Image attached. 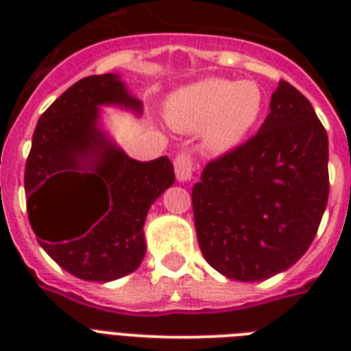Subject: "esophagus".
Here are the masks:
<instances>
[{
    "instance_id": "1",
    "label": "esophagus",
    "mask_w": 351,
    "mask_h": 351,
    "mask_svg": "<svg viewBox=\"0 0 351 351\" xmlns=\"http://www.w3.org/2000/svg\"><path fill=\"white\" fill-rule=\"evenodd\" d=\"M197 169V164L189 153H180L175 160V173L178 182H189L193 178V173Z\"/></svg>"
}]
</instances>
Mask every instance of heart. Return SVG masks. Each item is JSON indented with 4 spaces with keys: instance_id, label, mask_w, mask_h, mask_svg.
Wrapping results in <instances>:
<instances>
[{
    "instance_id": "1",
    "label": "heart",
    "mask_w": 351,
    "mask_h": 351,
    "mask_svg": "<svg viewBox=\"0 0 351 351\" xmlns=\"http://www.w3.org/2000/svg\"><path fill=\"white\" fill-rule=\"evenodd\" d=\"M264 106V93L251 80L206 78L173 93L164 114L176 131H200L209 153L226 154L247 140Z\"/></svg>"
}]
</instances>
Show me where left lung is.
I'll return each instance as SVG.
<instances>
[{
    "label": "left lung",
    "mask_w": 351,
    "mask_h": 351,
    "mask_svg": "<svg viewBox=\"0 0 351 351\" xmlns=\"http://www.w3.org/2000/svg\"><path fill=\"white\" fill-rule=\"evenodd\" d=\"M328 191L326 129L304 95L278 82L258 132L193 187L204 258L242 282L286 271L315 239Z\"/></svg>",
    "instance_id": "1"
}]
</instances>
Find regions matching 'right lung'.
Instances as JSON below:
<instances>
[{"label": "right lung", "instance_id": "obj_1", "mask_svg": "<svg viewBox=\"0 0 351 351\" xmlns=\"http://www.w3.org/2000/svg\"><path fill=\"white\" fill-rule=\"evenodd\" d=\"M100 107L142 114L120 74L69 87L38 120L27 165V211L38 242L74 277L111 282L145 256L149 208L175 184L167 156L138 162L101 125Z\"/></svg>", "mask_w": 351, "mask_h": 351}]
</instances>
